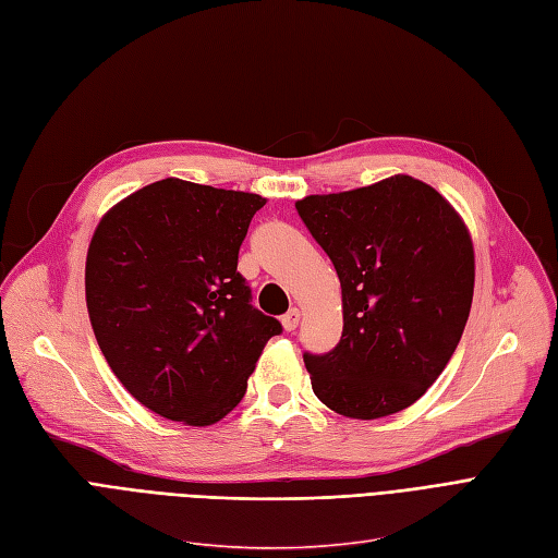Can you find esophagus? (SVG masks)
Returning a JSON list of instances; mask_svg holds the SVG:
<instances>
[{
  "mask_svg": "<svg viewBox=\"0 0 558 558\" xmlns=\"http://www.w3.org/2000/svg\"><path fill=\"white\" fill-rule=\"evenodd\" d=\"M299 322H301V311H299V307H290V311H287V315H282L284 331H296Z\"/></svg>",
  "mask_w": 558,
  "mask_h": 558,
  "instance_id": "34e87169",
  "label": "esophagus"
}]
</instances>
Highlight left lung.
I'll return each instance as SVG.
<instances>
[{"instance_id": "8db88e82", "label": "left lung", "mask_w": 558, "mask_h": 558, "mask_svg": "<svg viewBox=\"0 0 558 558\" xmlns=\"http://www.w3.org/2000/svg\"><path fill=\"white\" fill-rule=\"evenodd\" d=\"M296 211L342 287L340 342L303 354L315 396L347 418L398 414L437 381L462 338L476 278L466 225L407 174L307 195Z\"/></svg>"}]
</instances>
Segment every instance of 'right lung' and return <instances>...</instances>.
Wrapping results in <instances>:
<instances>
[{
    "label": "right lung",
    "instance_id": "add662e5",
    "mask_svg": "<svg viewBox=\"0 0 558 558\" xmlns=\"http://www.w3.org/2000/svg\"><path fill=\"white\" fill-rule=\"evenodd\" d=\"M255 193L162 179L114 204L89 243L94 336L123 388L154 414L214 425L241 402L276 317L236 271Z\"/></svg>",
    "mask_w": 558,
    "mask_h": 558
}]
</instances>
